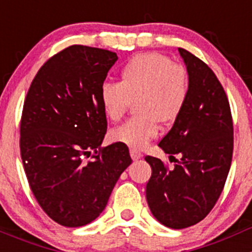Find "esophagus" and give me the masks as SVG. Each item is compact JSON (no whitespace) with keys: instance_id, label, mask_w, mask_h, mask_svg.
Segmentation results:
<instances>
[{"instance_id":"34e87169","label":"esophagus","mask_w":252,"mask_h":252,"mask_svg":"<svg viewBox=\"0 0 252 252\" xmlns=\"http://www.w3.org/2000/svg\"><path fill=\"white\" fill-rule=\"evenodd\" d=\"M130 155H131V159H132L133 161H136V160L141 159V158H142L141 154H140L139 151H136V150H131Z\"/></svg>"}]
</instances>
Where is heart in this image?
Segmentation results:
<instances>
[{
	"instance_id": "obj_1",
	"label": "heart",
	"mask_w": 252,
	"mask_h": 252,
	"mask_svg": "<svg viewBox=\"0 0 252 252\" xmlns=\"http://www.w3.org/2000/svg\"><path fill=\"white\" fill-rule=\"evenodd\" d=\"M120 83L106 82L99 88V104L110 121H119L131 102L136 117L110 132L116 144L141 150L157 139L160 126L170 125L183 112L189 95L188 73L160 53H141L120 72Z\"/></svg>"
}]
</instances>
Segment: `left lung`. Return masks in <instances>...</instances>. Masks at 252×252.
Listing matches in <instances>:
<instances>
[{
  "label": "left lung",
  "instance_id": "obj_1",
  "mask_svg": "<svg viewBox=\"0 0 252 252\" xmlns=\"http://www.w3.org/2000/svg\"><path fill=\"white\" fill-rule=\"evenodd\" d=\"M178 50L188 73V101L159 146L180 160L169 170L158 158H145L151 166L149 208L160 223L174 230L193 226L211 212L226 183L233 150L232 117L223 87L201 59L186 49Z\"/></svg>",
  "mask_w": 252,
  "mask_h": 252
}]
</instances>
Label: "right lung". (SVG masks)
Wrapping results in <instances>:
<instances>
[{
  "label": "right lung",
  "mask_w": 252,
  "mask_h": 252,
  "mask_svg": "<svg viewBox=\"0 0 252 252\" xmlns=\"http://www.w3.org/2000/svg\"><path fill=\"white\" fill-rule=\"evenodd\" d=\"M117 59L104 49L69 46L40 68L26 95L22 164L37 203L62 226L94 221L132 161L126 145L101 148L107 120L99 88ZM92 152L93 161L84 162Z\"/></svg>",
  "instance_id": "1"
}]
</instances>
